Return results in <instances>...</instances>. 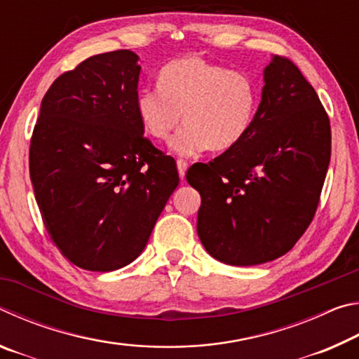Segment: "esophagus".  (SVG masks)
<instances>
[{
    "instance_id": "esophagus-1",
    "label": "esophagus",
    "mask_w": 359,
    "mask_h": 359,
    "mask_svg": "<svg viewBox=\"0 0 359 359\" xmlns=\"http://www.w3.org/2000/svg\"><path fill=\"white\" fill-rule=\"evenodd\" d=\"M187 168H188V165H187V161H184V160H177V171H179V175H180V179H185V172H187Z\"/></svg>"
}]
</instances>
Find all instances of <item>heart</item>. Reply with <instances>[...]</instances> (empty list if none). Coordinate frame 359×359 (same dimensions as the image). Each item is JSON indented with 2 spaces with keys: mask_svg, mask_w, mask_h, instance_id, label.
Returning a JSON list of instances; mask_svg holds the SVG:
<instances>
[{
  "mask_svg": "<svg viewBox=\"0 0 359 359\" xmlns=\"http://www.w3.org/2000/svg\"><path fill=\"white\" fill-rule=\"evenodd\" d=\"M259 107V85L241 71L187 55L165 65L158 87L136 96V112L144 130L165 141L184 115L185 126L169 144L182 156L236 147L252 131Z\"/></svg>",
  "mask_w": 359,
  "mask_h": 359,
  "instance_id": "b5f03b06",
  "label": "heart"
}]
</instances>
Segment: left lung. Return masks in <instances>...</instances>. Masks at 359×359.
I'll use <instances>...</instances> for the list:
<instances>
[{
  "mask_svg": "<svg viewBox=\"0 0 359 359\" xmlns=\"http://www.w3.org/2000/svg\"><path fill=\"white\" fill-rule=\"evenodd\" d=\"M252 131L187 180L201 194L198 236L210 257L255 266L290 252L311 224L331 160V126L306 77L274 55Z\"/></svg>",
  "mask_w": 359,
  "mask_h": 359,
  "instance_id": "1",
  "label": "left lung"
}]
</instances>
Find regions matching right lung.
<instances>
[{
	"instance_id": "1",
	"label": "right lung",
	"mask_w": 359,
	"mask_h": 359,
	"mask_svg": "<svg viewBox=\"0 0 359 359\" xmlns=\"http://www.w3.org/2000/svg\"><path fill=\"white\" fill-rule=\"evenodd\" d=\"M137 60L131 50L100 53L55 79L29 145V177L47 233L87 271L135 261L179 185L174 158L144 137Z\"/></svg>"
}]
</instances>
